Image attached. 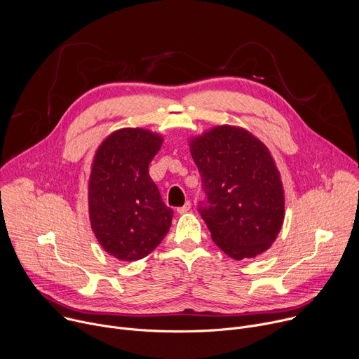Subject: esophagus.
<instances>
[{"instance_id": "34e87169", "label": "esophagus", "mask_w": 359, "mask_h": 359, "mask_svg": "<svg viewBox=\"0 0 359 359\" xmlns=\"http://www.w3.org/2000/svg\"><path fill=\"white\" fill-rule=\"evenodd\" d=\"M190 207H191V203L190 201H186L182 207H179L176 211L179 212V214H184V212H187L189 210H190Z\"/></svg>"}]
</instances>
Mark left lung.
Returning <instances> with one entry per match:
<instances>
[{"instance_id": "obj_1", "label": "left lung", "mask_w": 359, "mask_h": 359, "mask_svg": "<svg viewBox=\"0 0 359 359\" xmlns=\"http://www.w3.org/2000/svg\"><path fill=\"white\" fill-rule=\"evenodd\" d=\"M190 152L205 193L197 210L214 244L236 261L269 250L283 224L285 196L268 148L243 128L222 126L191 140Z\"/></svg>"}]
</instances>
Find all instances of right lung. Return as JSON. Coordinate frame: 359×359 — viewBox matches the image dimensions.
Instances as JSON below:
<instances>
[{
	"instance_id": "1",
	"label": "right lung",
	"mask_w": 359,
	"mask_h": 359,
	"mask_svg": "<svg viewBox=\"0 0 359 359\" xmlns=\"http://www.w3.org/2000/svg\"><path fill=\"white\" fill-rule=\"evenodd\" d=\"M162 138L141 128L112 133L95 152L90 182V222L100 245L119 261L149 255L165 238L173 210L149 176Z\"/></svg>"
}]
</instances>
